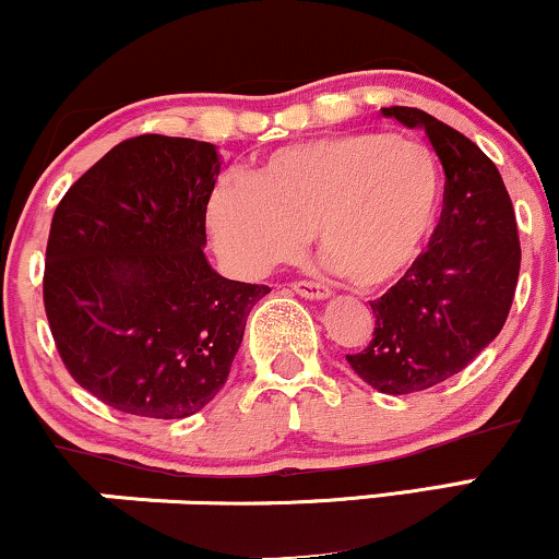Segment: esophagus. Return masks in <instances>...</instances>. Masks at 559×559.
<instances>
[{
  "instance_id": "esophagus-1",
  "label": "esophagus",
  "mask_w": 559,
  "mask_h": 559,
  "mask_svg": "<svg viewBox=\"0 0 559 559\" xmlns=\"http://www.w3.org/2000/svg\"><path fill=\"white\" fill-rule=\"evenodd\" d=\"M292 288L305 299H329L331 297V288L325 284H318V281H294Z\"/></svg>"
}]
</instances>
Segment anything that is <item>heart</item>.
<instances>
[{"label":"heart","instance_id":"obj_1","mask_svg":"<svg viewBox=\"0 0 559 559\" xmlns=\"http://www.w3.org/2000/svg\"><path fill=\"white\" fill-rule=\"evenodd\" d=\"M444 199L439 159L396 133H333L281 146L249 176L217 181L207 230L241 275L297 260L310 234L329 265L362 288L409 271L431 239Z\"/></svg>","mask_w":559,"mask_h":559}]
</instances>
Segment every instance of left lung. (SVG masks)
<instances>
[{
	"label": "left lung",
	"mask_w": 559,
	"mask_h": 559,
	"mask_svg": "<svg viewBox=\"0 0 559 559\" xmlns=\"http://www.w3.org/2000/svg\"><path fill=\"white\" fill-rule=\"evenodd\" d=\"M381 112L426 131L447 176L444 207L426 252L370 301L373 338L346 362L383 394H413L460 373L502 331L521 241L502 176L471 139L418 107Z\"/></svg>",
	"instance_id": "1"
}]
</instances>
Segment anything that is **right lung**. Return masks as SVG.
<instances>
[{
	"instance_id": "right-lung-1",
	"label": "right lung",
	"mask_w": 559,
	"mask_h": 559,
	"mask_svg": "<svg viewBox=\"0 0 559 559\" xmlns=\"http://www.w3.org/2000/svg\"><path fill=\"white\" fill-rule=\"evenodd\" d=\"M221 157L207 141L126 139L57 204L44 307L75 383L128 415L178 420L215 400L271 288L204 258Z\"/></svg>"
}]
</instances>
